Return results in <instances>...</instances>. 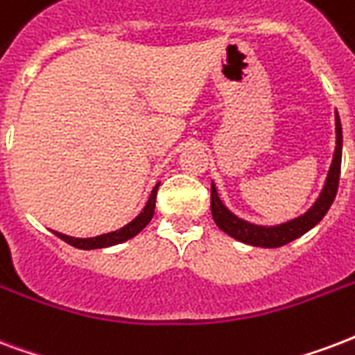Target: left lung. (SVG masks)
I'll return each mask as SVG.
<instances>
[{
  "label": "left lung",
  "instance_id": "left-lung-1",
  "mask_svg": "<svg viewBox=\"0 0 355 355\" xmlns=\"http://www.w3.org/2000/svg\"><path fill=\"white\" fill-rule=\"evenodd\" d=\"M335 127H337V148H335V155H333V162L331 168H329V174H327L326 185H324V191L320 194V198L316 200V204L305 215H301V217L294 218V220H288L284 225L269 226V228L250 225L247 220H241L236 215H232L223 206V202L217 196V189H215V185H211V215L218 228L226 232L234 239L243 241L247 245L275 249V247H282V245L294 241L300 236H303L305 232L311 230L313 226L318 225L327 213V209L331 207L333 200L337 196V189H339L340 159H343V127H340L339 114L335 117Z\"/></svg>",
  "mask_w": 355,
  "mask_h": 355
}]
</instances>
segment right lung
I'll return each mask as SVG.
<instances>
[{"mask_svg": "<svg viewBox=\"0 0 355 355\" xmlns=\"http://www.w3.org/2000/svg\"><path fill=\"white\" fill-rule=\"evenodd\" d=\"M157 189H159V183H157L151 194H149V200L146 207L142 209V213L138 215L135 220H130L129 225H125L123 228H119L116 232H110V234H103V236H95V238H71V236H65V234H60V232H54L55 236L60 239H63L65 243L73 245L76 249H103V247H112V245L117 243H123L127 239L135 238L137 234L148 226V223L153 217V213H155V198H157Z\"/></svg>", "mask_w": 355, "mask_h": 355, "instance_id": "add662e5", "label": "right lung"}]
</instances>
